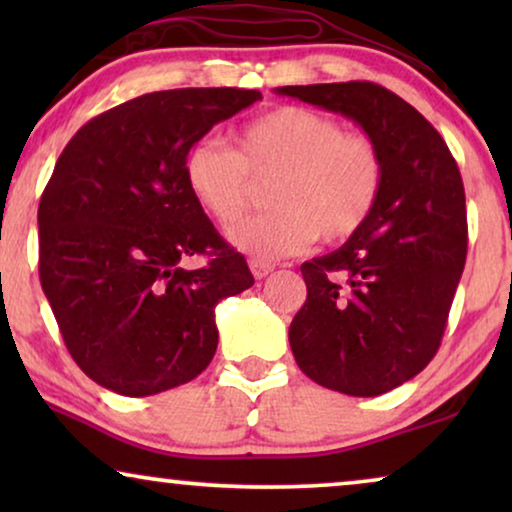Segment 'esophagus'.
<instances>
[{
  "label": "esophagus",
  "instance_id": "1",
  "mask_svg": "<svg viewBox=\"0 0 512 512\" xmlns=\"http://www.w3.org/2000/svg\"><path fill=\"white\" fill-rule=\"evenodd\" d=\"M249 268H251V275H254L256 279H265L272 270H275V265L265 263V261H251Z\"/></svg>",
  "mask_w": 512,
  "mask_h": 512
}]
</instances>
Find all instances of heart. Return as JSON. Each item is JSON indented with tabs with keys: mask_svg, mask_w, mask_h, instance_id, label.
<instances>
[{
	"mask_svg": "<svg viewBox=\"0 0 512 512\" xmlns=\"http://www.w3.org/2000/svg\"><path fill=\"white\" fill-rule=\"evenodd\" d=\"M268 179L275 209L228 233L230 244L256 261L293 256L317 237L340 244L359 235L382 198L384 158L373 137L293 104L242 125L235 151L202 139L184 158L188 193L219 226L240 221L256 184Z\"/></svg>",
	"mask_w": 512,
	"mask_h": 512,
	"instance_id": "obj_1",
	"label": "heart"
}]
</instances>
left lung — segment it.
Masks as SVG:
<instances>
[{"label": "left lung", "mask_w": 512, "mask_h": 512, "mask_svg": "<svg viewBox=\"0 0 512 512\" xmlns=\"http://www.w3.org/2000/svg\"><path fill=\"white\" fill-rule=\"evenodd\" d=\"M279 95L352 118L380 146L384 188L359 235L300 265L307 300L289 328L298 368L321 387L380 396L429 366L466 263L457 160L415 107L370 81L284 86Z\"/></svg>", "instance_id": "obj_1"}]
</instances>
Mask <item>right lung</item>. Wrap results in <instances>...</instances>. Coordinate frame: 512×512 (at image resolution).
I'll list each match as a JSON object with an SVG mask.
<instances>
[{
    "label": "right lung",
    "instance_id": "1",
    "mask_svg": "<svg viewBox=\"0 0 512 512\" xmlns=\"http://www.w3.org/2000/svg\"><path fill=\"white\" fill-rule=\"evenodd\" d=\"M261 100L244 88L146 93L69 139L39 202V279L83 373L121 396L191 382L219 345L214 307L254 284L188 193L184 158ZM207 255L205 269L183 268Z\"/></svg>",
    "mask_w": 512,
    "mask_h": 512
}]
</instances>
